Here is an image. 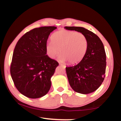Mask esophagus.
Returning a JSON list of instances; mask_svg holds the SVG:
<instances>
[{
    "label": "esophagus",
    "mask_w": 121,
    "mask_h": 121,
    "mask_svg": "<svg viewBox=\"0 0 121 121\" xmlns=\"http://www.w3.org/2000/svg\"><path fill=\"white\" fill-rule=\"evenodd\" d=\"M59 65H60L61 67H62V68H65V65H63V64H62V63H59Z\"/></svg>",
    "instance_id": "34e87169"
}]
</instances>
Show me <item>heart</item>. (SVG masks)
<instances>
[{
	"mask_svg": "<svg viewBox=\"0 0 121 121\" xmlns=\"http://www.w3.org/2000/svg\"><path fill=\"white\" fill-rule=\"evenodd\" d=\"M52 41L46 45V51L51 58L59 53V59L62 62L69 61L71 65L77 64L84 58L88 49L86 37L81 32L73 30H61L51 36Z\"/></svg>",
	"mask_w": 121,
	"mask_h": 121,
	"instance_id": "heart-1",
	"label": "heart"
}]
</instances>
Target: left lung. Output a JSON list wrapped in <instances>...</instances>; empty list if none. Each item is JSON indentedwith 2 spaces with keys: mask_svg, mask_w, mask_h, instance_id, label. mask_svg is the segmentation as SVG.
Listing matches in <instances>:
<instances>
[{
  "mask_svg": "<svg viewBox=\"0 0 121 121\" xmlns=\"http://www.w3.org/2000/svg\"><path fill=\"white\" fill-rule=\"evenodd\" d=\"M65 28L81 32L88 41V49L83 60L74 66L65 67L69 84L76 92H93L101 85L105 77L106 56L103 43L97 35L84 28Z\"/></svg>",
  "mask_w": 121,
  "mask_h": 121,
  "instance_id": "8db88e82",
  "label": "left lung"
}]
</instances>
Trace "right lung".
I'll return each mask as SVG.
<instances>
[{
  "instance_id": "right-lung-1",
  "label": "right lung",
  "mask_w": 121,
  "mask_h": 121,
  "mask_svg": "<svg viewBox=\"0 0 121 121\" xmlns=\"http://www.w3.org/2000/svg\"><path fill=\"white\" fill-rule=\"evenodd\" d=\"M56 26L35 28L22 36L14 48L10 72L14 85L26 97L36 99L46 95L51 78L59 63L46 55V44Z\"/></svg>"
}]
</instances>
